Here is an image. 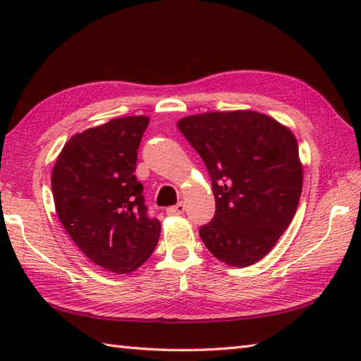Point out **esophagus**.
Returning <instances> with one entry per match:
<instances>
[{
	"instance_id": "obj_1",
	"label": "esophagus",
	"mask_w": 361,
	"mask_h": 361,
	"mask_svg": "<svg viewBox=\"0 0 361 361\" xmlns=\"http://www.w3.org/2000/svg\"><path fill=\"white\" fill-rule=\"evenodd\" d=\"M185 211H186L185 203H178L175 206H169V208L166 209V214H167V216H181V214Z\"/></svg>"
}]
</instances>
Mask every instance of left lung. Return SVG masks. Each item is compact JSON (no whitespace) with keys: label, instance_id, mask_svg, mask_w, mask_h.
I'll use <instances>...</instances> for the list:
<instances>
[{"label":"left lung","instance_id":"obj_1","mask_svg":"<svg viewBox=\"0 0 361 361\" xmlns=\"http://www.w3.org/2000/svg\"><path fill=\"white\" fill-rule=\"evenodd\" d=\"M176 127L208 167L216 216L200 228L212 256L231 267L256 264L286 231L302 190L295 135L267 114H192Z\"/></svg>","mask_w":361,"mask_h":361}]
</instances>
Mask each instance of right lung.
Instances as JSON below:
<instances>
[{
    "label": "right lung",
    "instance_id": "obj_1",
    "mask_svg": "<svg viewBox=\"0 0 361 361\" xmlns=\"http://www.w3.org/2000/svg\"><path fill=\"white\" fill-rule=\"evenodd\" d=\"M149 121L118 118L74 135L52 169L54 203L66 233L90 260L118 274L141 267L161 233L135 176Z\"/></svg>",
    "mask_w": 361,
    "mask_h": 361
}]
</instances>
